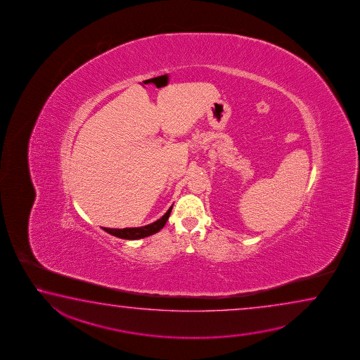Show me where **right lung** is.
<instances>
[{
  "label": "right lung",
  "mask_w": 360,
  "mask_h": 360,
  "mask_svg": "<svg viewBox=\"0 0 360 360\" xmlns=\"http://www.w3.org/2000/svg\"><path fill=\"white\" fill-rule=\"evenodd\" d=\"M171 210H172V207H170V209L159 220L153 221V223L148 224V226H139V228H123V229H110V228H103V229L105 232L115 236V237L129 239V240L150 237V236H153L155 233L160 232L164 228L166 221H167L169 217H170Z\"/></svg>",
  "instance_id": "add662e5"
}]
</instances>
